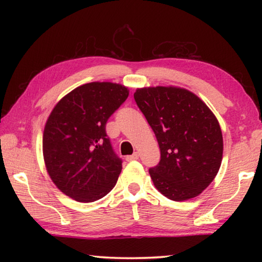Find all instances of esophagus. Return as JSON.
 <instances>
[{
	"label": "esophagus",
	"instance_id": "esophagus-1",
	"mask_svg": "<svg viewBox=\"0 0 262 262\" xmlns=\"http://www.w3.org/2000/svg\"><path fill=\"white\" fill-rule=\"evenodd\" d=\"M136 159H139V154H137V152H134L133 155H130V156H127V157H126V161H127V162L136 161Z\"/></svg>",
	"mask_w": 262,
	"mask_h": 262
}]
</instances>
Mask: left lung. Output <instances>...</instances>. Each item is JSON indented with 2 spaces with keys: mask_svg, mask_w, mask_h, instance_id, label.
<instances>
[{
  "mask_svg": "<svg viewBox=\"0 0 262 262\" xmlns=\"http://www.w3.org/2000/svg\"><path fill=\"white\" fill-rule=\"evenodd\" d=\"M134 99L156 135L161 161L149 170L164 196L185 201L202 193L220 170L223 136L210 108L186 89H137Z\"/></svg>",
  "mask_w": 262,
  "mask_h": 262,
  "instance_id": "1",
  "label": "left lung"
}]
</instances>
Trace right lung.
<instances>
[{
    "mask_svg": "<svg viewBox=\"0 0 262 262\" xmlns=\"http://www.w3.org/2000/svg\"><path fill=\"white\" fill-rule=\"evenodd\" d=\"M128 95L121 84L86 83L66 95L48 117L43 161L53 183L74 200L97 201L117 184L122 161L114 154L105 127Z\"/></svg>",
    "mask_w": 262,
    "mask_h": 262,
    "instance_id": "add662e5",
    "label": "right lung"
}]
</instances>
